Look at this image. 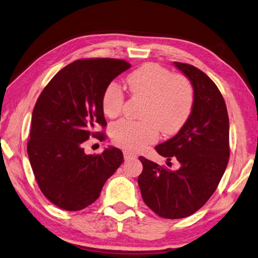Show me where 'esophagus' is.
<instances>
[{"mask_svg": "<svg viewBox=\"0 0 258 258\" xmlns=\"http://www.w3.org/2000/svg\"><path fill=\"white\" fill-rule=\"evenodd\" d=\"M123 157L125 160H130V159H135L137 158V154L131 152V151H128V150H124L123 151Z\"/></svg>", "mask_w": 258, "mask_h": 258, "instance_id": "34e87169", "label": "esophagus"}]
</instances>
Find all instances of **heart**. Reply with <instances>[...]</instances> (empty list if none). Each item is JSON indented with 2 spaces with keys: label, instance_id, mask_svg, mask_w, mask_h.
Segmentation results:
<instances>
[{
  "label": "heart",
  "instance_id": "b5f03b06",
  "mask_svg": "<svg viewBox=\"0 0 258 258\" xmlns=\"http://www.w3.org/2000/svg\"><path fill=\"white\" fill-rule=\"evenodd\" d=\"M130 93L146 99L140 121L122 119L112 124L110 135L114 145L138 151L157 140L159 131L176 134L190 117L194 90L191 82L168 68L154 62L142 65L127 76ZM124 104V95L117 83L106 86L101 96L102 111L109 118L117 117Z\"/></svg>",
  "mask_w": 258,
  "mask_h": 258
}]
</instances>
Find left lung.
Masks as SVG:
<instances>
[{
    "instance_id": "obj_1",
    "label": "left lung",
    "mask_w": 258,
    "mask_h": 258,
    "mask_svg": "<svg viewBox=\"0 0 258 258\" xmlns=\"http://www.w3.org/2000/svg\"><path fill=\"white\" fill-rule=\"evenodd\" d=\"M174 65L193 86V108L179 133L156 150L168 161L176 159L181 167L172 171L139 157L144 170L138 177L145 203L171 220L190 216L208 202L230 158V125L221 91L199 68L177 61Z\"/></svg>"
}]
</instances>
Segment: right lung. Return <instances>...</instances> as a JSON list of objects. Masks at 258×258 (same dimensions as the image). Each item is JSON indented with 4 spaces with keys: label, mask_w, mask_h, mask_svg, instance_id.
Listing matches in <instances>:
<instances>
[{
    "label": "right lung",
    "mask_w": 258,
    "mask_h": 258,
    "mask_svg": "<svg viewBox=\"0 0 258 258\" xmlns=\"http://www.w3.org/2000/svg\"><path fill=\"white\" fill-rule=\"evenodd\" d=\"M130 64L122 59H78L50 79L32 113L27 154L37 184L62 210L79 211L99 198L105 182L123 162L118 148L86 154L90 137L105 140L102 91Z\"/></svg>",
    "instance_id": "add662e5"
}]
</instances>
